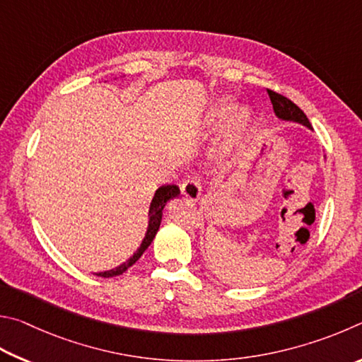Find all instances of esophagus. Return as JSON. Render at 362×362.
Masks as SVG:
<instances>
[{"label":"esophagus","mask_w":362,"mask_h":362,"mask_svg":"<svg viewBox=\"0 0 362 362\" xmlns=\"http://www.w3.org/2000/svg\"><path fill=\"white\" fill-rule=\"evenodd\" d=\"M181 192H182V195H185V197L191 199L194 202L200 200V197H202V185H200L199 177L197 176L187 177V180L181 185Z\"/></svg>","instance_id":"34e87169"}]
</instances>
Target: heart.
Here are the masks:
<instances>
[{"instance_id":"heart-1","label":"heart","mask_w":362,"mask_h":362,"mask_svg":"<svg viewBox=\"0 0 362 362\" xmlns=\"http://www.w3.org/2000/svg\"><path fill=\"white\" fill-rule=\"evenodd\" d=\"M232 110H233V101L230 98H221L210 110V119L214 120V122H218V120H223L229 116ZM251 124H252V119H251L250 111L242 110L235 114L233 122L230 125V130L226 135V141L223 144L224 154H229L230 151L238 148V146L243 143V139L250 133Z\"/></svg>"}]
</instances>
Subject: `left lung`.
<instances>
[{"mask_svg":"<svg viewBox=\"0 0 362 362\" xmlns=\"http://www.w3.org/2000/svg\"><path fill=\"white\" fill-rule=\"evenodd\" d=\"M269 97H270V101L272 105H274V111L278 116V119L281 120H291V122H297V124H302L308 127L310 130H312V124H310V120L307 119L305 114H303V111L300 110L299 106H297L296 103H293L289 98L283 97V95L276 93L274 90H269Z\"/></svg>","mask_w":362,"mask_h":362,"instance_id":"left-lung-1","label":"left lung"}]
</instances>
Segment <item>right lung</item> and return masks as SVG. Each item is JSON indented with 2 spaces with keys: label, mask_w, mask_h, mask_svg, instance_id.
I'll use <instances>...</instances> for the list:
<instances>
[{
  "label": "right lung",
  "mask_w": 362,
  "mask_h": 362,
  "mask_svg": "<svg viewBox=\"0 0 362 362\" xmlns=\"http://www.w3.org/2000/svg\"><path fill=\"white\" fill-rule=\"evenodd\" d=\"M180 195V187L175 186V185H165L160 186L156 191L154 197H152L151 202V206H149V224H148V230H146V235L143 238L141 245H139V248L133 252V256L129 259V261H125L124 264H120L119 267L112 269V270H106V272H100L97 274L98 276H103V278H111V276H117V275H122L124 272L132 267L133 264H135L139 257L143 256V252L148 250V246L152 243V240H154L156 233L158 230V227H160V221H162V211L165 205H167V202H170L171 199H175Z\"/></svg>",
  "instance_id": "1"
}]
</instances>
